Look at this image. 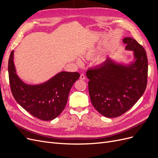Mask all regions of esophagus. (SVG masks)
I'll return each instance as SVG.
<instances>
[{
    "label": "esophagus",
    "mask_w": 158,
    "mask_h": 158,
    "mask_svg": "<svg viewBox=\"0 0 158 158\" xmlns=\"http://www.w3.org/2000/svg\"><path fill=\"white\" fill-rule=\"evenodd\" d=\"M80 78L81 80H85V76L84 74H81L80 76Z\"/></svg>",
    "instance_id": "obj_1"
}]
</instances>
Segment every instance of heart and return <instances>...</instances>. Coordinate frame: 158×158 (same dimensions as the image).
Returning <instances> with one entry per match:
<instances>
[{
  "instance_id": "obj_1",
  "label": "heart",
  "mask_w": 158,
  "mask_h": 158,
  "mask_svg": "<svg viewBox=\"0 0 158 158\" xmlns=\"http://www.w3.org/2000/svg\"><path fill=\"white\" fill-rule=\"evenodd\" d=\"M97 52V50H93V51H90L89 52H88V55H92L94 54L95 52ZM78 62H79V63H81V61H80V60H78Z\"/></svg>"
}]
</instances>
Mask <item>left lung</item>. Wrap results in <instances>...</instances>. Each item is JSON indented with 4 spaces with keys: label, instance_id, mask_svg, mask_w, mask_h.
Listing matches in <instances>:
<instances>
[{
    "label": "left lung",
    "instance_id": "8db88e82",
    "mask_svg": "<svg viewBox=\"0 0 158 158\" xmlns=\"http://www.w3.org/2000/svg\"><path fill=\"white\" fill-rule=\"evenodd\" d=\"M126 49L134 51L135 62L124 66L110 59L88 69V89L94 108L102 115L113 118L128 111L144 93L148 82V58L140 44L132 37L123 39Z\"/></svg>",
    "mask_w": 158,
    "mask_h": 158
}]
</instances>
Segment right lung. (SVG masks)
I'll list each match as a JSON object with an SVG mask.
<instances>
[{"label": "right lung", "mask_w": 158, "mask_h": 158, "mask_svg": "<svg viewBox=\"0 0 158 158\" xmlns=\"http://www.w3.org/2000/svg\"><path fill=\"white\" fill-rule=\"evenodd\" d=\"M14 51L8 59V76L11 92L16 101L31 115L51 121L63 112L70 90L80 77L78 73L61 72L44 84L31 85L23 83L16 73Z\"/></svg>", "instance_id": "add662e5"}]
</instances>
